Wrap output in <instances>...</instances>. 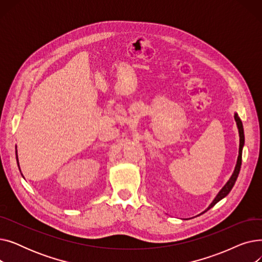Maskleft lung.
Returning <instances> with one entry per match:
<instances>
[{"instance_id":"1","label":"left lung","mask_w":262,"mask_h":262,"mask_svg":"<svg viewBox=\"0 0 262 262\" xmlns=\"http://www.w3.org/2000/svg\"><path fill=\"white\" fill-rule=\"evenodd\" d=\"M235 120L237 122V126H238V129H239V137H240V144H239V156H238V160H237V164L235 167V171H233L232 175L230 176V178L228 180V182L225 184V186L220 190V192L217 193V195L214 198V200L212 201V203L209 205V207L206 209L205 211L209 210L211 207H213V206L221 201L222 199H224L229 192L230 190L232 189L233 185H235L237 178H238V175H239V172H240V169H241V163H242V148H243V145H244V130H243V125H242V122L240 120V118L238 117L237 114H235ZM204 211V212H205Z\"/></svg>"}]
</instances>
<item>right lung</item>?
<instances>
[{
  "instance_id": "right-lung-1",
  "label": "right lung",
  "mask_w": 262,
  "mask_h": 262,
  "mask_svg": "<svg viewBox=\"0 0 262 262\" xmlns=\"http://www.w3.org/2000/svg\"><path fill=\"white\" fill-rule=\"evenodd\" d=\"M17 162H18V166H19V161H18V156H17Z\"/></svg>"
}]
</instances>
